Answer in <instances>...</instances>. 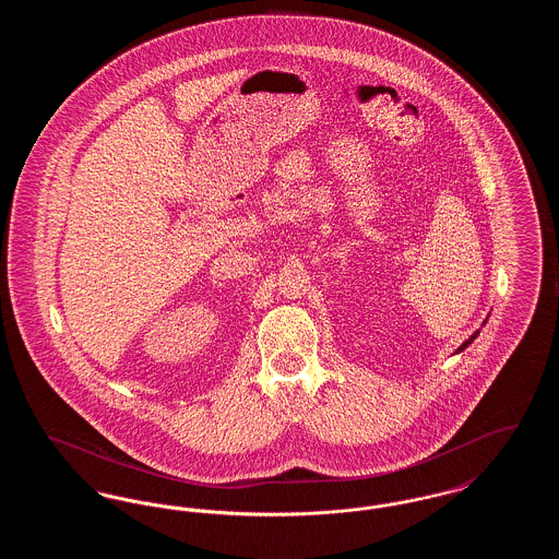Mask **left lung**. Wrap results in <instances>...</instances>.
Here are the masks:
<instances>
[{"label":"left lung","instance_id":"8db88e82","mask_svg":"<svg viewBox=\"0 0 559 559\" xmlns=\"http://www.w3.org/2000/svg\"><path fill=\"white\" fill-rule=\"evenodd\" d=\"M479 335V331H476V333H474V335H472V337H469V340H467V342H465V344H463V346L459 347V349H456V352H461V349H465V347L469 346V344H472V342H474V340H476V337H478Z\"/></svg>","mask_w":559,"mask_h":559}]
</instances>
